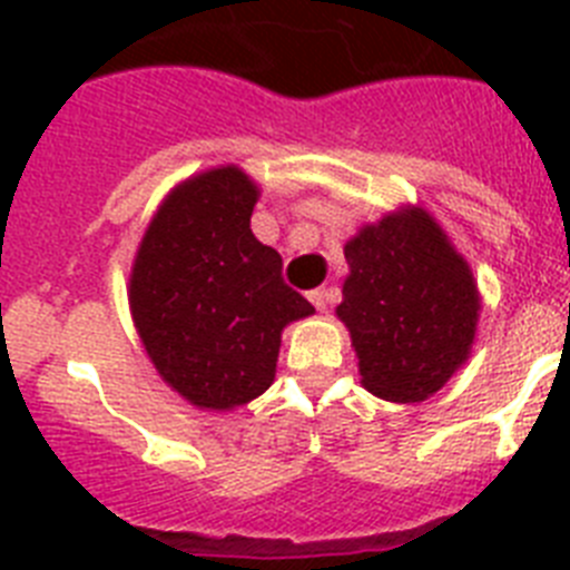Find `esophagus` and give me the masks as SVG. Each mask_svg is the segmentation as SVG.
Segmentation results:
<instances>
[{
  "label": "esophagus",
  "mask_w": 570,
  "mask_h": 570,
  "mask_svg": "<svg viewBox=\"0 0 570 570\" xmlns=\"http://www.w3.org/2000/svg\"><path fill=\"white\" fill-rule=\"evenodd\" d=\"M308 299L314 302L316 311H325V305H328V291H325V288L308 291Z\"/></svg>",
  "instance_id": "obj_1"
}]
</instances>
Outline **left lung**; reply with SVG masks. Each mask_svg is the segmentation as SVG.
<instances>
[{
	"label": "left lung",
	"instance_id": "8db88e82",
	"mask_svg": "<svg viewBox=\"0 0 570 570\" xmlns=\"http://www.w3.org/2000/svg\"><path fill=\"white\" fill-rule=\"evenodd\" d=\"M345 322L365 391L434 396L471 356L482 299L465 256L420 205H402L345 242Z\"/></svg>",
	"mask_w": 570,
	"mask_h": 570
}]
</instances>
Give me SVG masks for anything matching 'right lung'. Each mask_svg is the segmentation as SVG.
I'll return each instance as SVG.
<instances>
[{
    "label": "right lung",
    "instance_id": "obj_1",
    "mask_svg": "<svg viewBox=\"0 0 570 570\" xmlns=\"http://www.w3.org/2000/svg\"><path fill=\"white\" fill-rule=\"evenodd\" d=\"M256 199L236 165L188 176L156 208L130 268V316L148 360L199 411L265 394L282 331L314 314L282 282V256L250 230Z\"/></svg>",
    "mask_w": 570,
    "mask_h": 570
}]
</instances>
